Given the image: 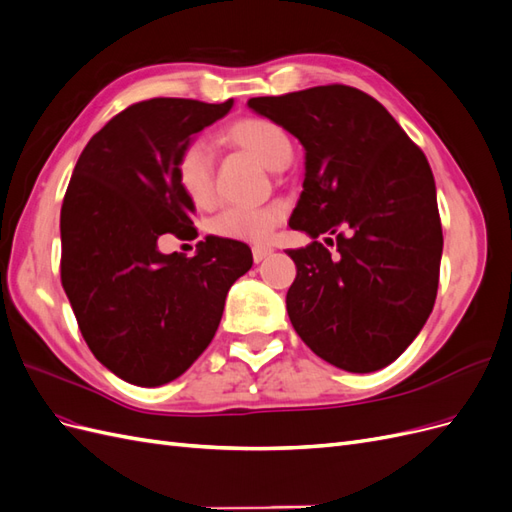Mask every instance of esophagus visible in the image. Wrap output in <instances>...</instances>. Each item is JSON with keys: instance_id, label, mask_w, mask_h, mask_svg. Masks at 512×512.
Segmentation results:
<instances>
[{"instance_id": "esophagus-1", "label": "esophagus", "mask_w": 512, "mask_h": 512, "mask_svg": "<svg viewBox=\"0 0 512 512\" xmlns=\"http://www.w3.org/2000/svg\"><path fill=\"white\" fill-rule=\"evenodd\" d=\"M271 252H273V250H271L269 245H254V247H252L254 262H262V260H265V258L271 254Z\"/></svg>"}]
</instances>
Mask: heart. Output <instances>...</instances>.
Listing matches in <instances>:
<instances>
[{"label": "heart", "instance_id": "1", "mask_svg": "<svg viewBox=\"0 0 512 512\" xmlns=\"http://www.w3.org/2000/svg\"><path fill=\"white\" fill-rule=\"evenodd\" d=\"M224 141L250 151L269 168H284L292 160L288 132L265 117H243L224 130ZM213 151L205 141L185 145L177 158V181L192 203L207 205L213 196ZM284 211L277 205H232L211 220V232L232 241H265L282 222Z\"/></svg>", "mask_w": 512, "mask_h": 512}]
</instances>
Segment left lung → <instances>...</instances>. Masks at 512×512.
Returning a JSON list of instances; mask_svg holds the SVG:
<instances>
[{"instance_id": "left-lung-1", "label": "left lung", "mask_w": 512, "mask_h": 512, "mask_svg": "<svg viewBox=\"0 0 512 512\" xmlns=\"http://www.w3.org/2000/svg\"><path fill=\"white\" fill-rule=\"evenodd\" d=\"M247 106L305 147L290 228L314 241L286 250L294 331L327 363L367 374L393 363L436 303L442 224L425 153L386 108L348 85H320ZM335 234L338 254L318 241Z\"/></svg>"}]
</instances>
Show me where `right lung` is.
Instances as JSON below:
<instances>
[{"instance_id": "add662e5", "label": "right lung", "mask_w": 512, "mask_h": 512, "mask_svg": "<svg viewBox=\"0 0 512 512\" xmlns=\"http://www.w3.org/2000/svg\"><path fill=\"white\" fill-rule=\"evenodd\" d=\"M232 100L151 98L91 136L61 205V286L89 350L138 386L179 378L218 331L230 286L252 267L241 241L207 237L196 256L162 254L158 239L198 237L177 181L190 138Z\"/></svg>"}]
</instances>
